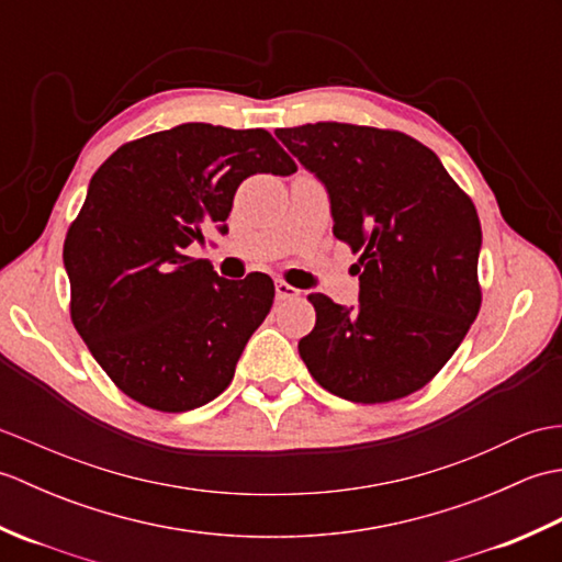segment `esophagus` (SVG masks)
<instances>
[{
  "label": "esophagus",
  "mask_w": 562,
  "mask_h": 562,
  "mask_svg": "<svg viewBox=\"0 0 562 562\" xmlns=\"http://www.w3.org/2000/svg\"><path fill=\"white\" fill-rule=\"evenodd\" d=\"M274 296H278L280 302H284V300H296V296H300V290L280 280V282H274Z\"/></svg>",
  "instance_id": "obj_1"
}]
</instances>
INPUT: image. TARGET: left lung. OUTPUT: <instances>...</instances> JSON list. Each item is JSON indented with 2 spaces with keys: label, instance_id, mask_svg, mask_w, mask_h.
<instances>
[{
  "label": "left lung",
  "instance_id": "8db88e82",
  "mask_svg": "<svg viewBox=\"0 0 562 562\" xmlns=\"http://www.w3.org/2000/svg\"><path fill=\"white\" fill-rule=\"evenodd\" d=\"M274 135L324 183L333 234L360 254L355 308L308 294L316 326L300 340L306 369L352 403L411 396L479 316V212L437 154L396 130L308 123Z\"/></svg>",
  "mask_w": 562,
  "mask_h": 562
}]
</instances>
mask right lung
Instances as JSON below:
<instances>
[{
  "label": "right lung",
  "mask_w": 562,
  "mask_h": 562,
  "mask_svg": "<svg viewBox=\"0 0 562 562\" xmlns=\"http://www.w3.org/2000/svg\"><path fill=\"white\" fill-rule=\"evenodd\" d=\"M296 164L268 130L183 123L127 142L93 173L65 238L71 324L130 398L183 413L232 384L266 321V272L224 280L190 246L226 234L236 188Z\"/></svg>",
  "instance_id": "obj_1"
}]
</instances>
